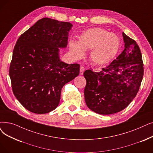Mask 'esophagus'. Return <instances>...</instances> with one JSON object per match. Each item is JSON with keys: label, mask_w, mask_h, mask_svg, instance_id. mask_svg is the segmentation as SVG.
<instances>
[{"label": "esophagus", "mask_w": 153, "mask_h": 153, "mask_svg": "<svg viewBox=\"0 0 153 153\" xmlns=\"http://www.w3.org/2000/svg\"><path fill=\"white\" fill-rule=\"evenodd\" d=\"M84 71H85V68L83 67V66H81V67L80 68V72H79V74L82 75Z\"/></svg>", "instance_id": "esophagus-1"}]
</instances>
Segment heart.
<instances>
[{"mask_svg":"<svg viewBox=\"0 0 153 153\" xmlns=\"http://www.w3.org/2000/svg\"><path fill=\"white\" fill-rule=\"evenodd\" d=\"M119 41L114 34L101 28H93L84 32L79 44H71V51L76 58H81L83 51L91 50L90 57L96 64L103 65L109 62L119 49Z\"/></svg>","mask_w":153,"mask_h":153,"instance_id":"1","label":"heart"}]
</instances>
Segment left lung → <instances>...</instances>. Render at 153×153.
<instances>
[{"label":"left lung","instance_id":"1","mask_svg":"<svg viewBox=\"0 0 153 153\" xmlns=\"http://www.w3.org/2000/svg\"><path fill=\"white\" fill-rule=\"evenodd\" d=\"M125 49L99 72L84 71L85 101L97 114H111L125 109L139 91L143 75L142 54L134 39L123 32Z\"/></svg>","mask_w":153,"mask_h":153}]
</instances>
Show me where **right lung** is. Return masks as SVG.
Returning a JSON list of instances; mask_svg holds the SVG:
<instances>
[{
    "mask_svg": "<svg viewBox=\"0 0 153 153\" xmlns=\"http://www.w3.org/2000/svg\"><path fill=\"white\" fill-rule=\"evenodd\" d=\"M72 25L42 18L19 37L13 51L9 76L13 93L24 107L36 114L55 109L63 86L79 74L80 65L60 61Z\"/></svg>",
    "mask_w": 153,
    "mask_h": 153,
    "instance_id": "add662e5",
    "label": "right lung"
}]
</instances>
